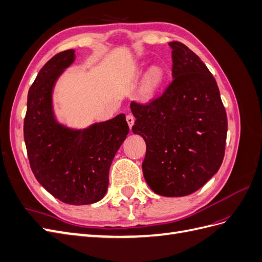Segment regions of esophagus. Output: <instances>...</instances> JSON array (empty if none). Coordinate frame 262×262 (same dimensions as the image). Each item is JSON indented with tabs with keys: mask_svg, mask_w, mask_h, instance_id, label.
<instances>
[{
	"mask_svg": "<svg viewBox=\"0 0 262 262\" xmlns=\"http://www.w3.org/2000/svg\"><path fill=\"white\" fill-rule=\"evenodd\" d=\"M126 122H128V124H129V126H130V129H131L133 123H134V117H133L131 114H130V115H126Z\"/></svg>",
	"mask_w": 262,
	"mask_h": 262,
	"instance_id": "obj_1",
	"label": "esophagus"
}]
</instances>
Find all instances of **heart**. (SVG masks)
<instances>
[{"instance_id":"obj_1","label":"heart","mask_w":262,"mask_h":262,"mask_svg":"<svg viewBox=\"0 0 262 262\" xmlns=\"http://www.w3.org/2000/svg\"><path fill=\"white\" fill-rule=\"evenodd\" d=\"M164 80V73L162 69L160 68H152L147 74L145 75L144 83H143V90L146 95L154 94L160 86L162 85Z\"/></svg>"}]
</instances>
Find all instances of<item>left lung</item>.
<instances>
[{
  "label": "left lung",
  "instance_id": "obj_1",
  "mask_svg": "<svg viewBox=\"0 0 262 262\" xmlns=\"http://www.w3.org/2000/svg\"><path fill=\"white\" fill-rule=\"evenodd\" d=\"M172 81L148 102L132 101L133 133L143 137L142 169L149 188L165 196L200 189L221 167L227 116L215 78L188 47L169 42Z\"/></svg>",
  "mask_w": 262,
  "mask_h": 262
}]
</instances>
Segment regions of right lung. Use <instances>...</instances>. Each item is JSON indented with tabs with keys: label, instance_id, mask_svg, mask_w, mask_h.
<instances>
[{
	"label": "right lung",
	"instance_id": "add662e5",
	"mask_svg": "<svg viewBox=\"0 0 262 262\" xmlns=\"http://www.w3.org/2000/svg\"><path fill=\"white\" fill-rule=\"evenodd\" d=\"M74 61V50L52 57L30 86L24 139L36 179L60 201L83 205L104 198L109 168L129 133L123 114L84 130H71L53 117L51 95L59 75Z\"/></svg>",
	"mask_w": 262,
	"mask_h": 262
}]
</instances>
